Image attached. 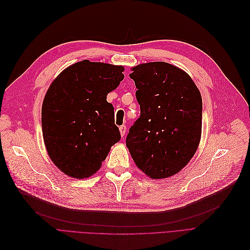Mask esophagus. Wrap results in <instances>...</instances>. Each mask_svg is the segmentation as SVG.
Here are the masks:
<instances>
[{
	"instance_id": "obj_1",
	"label": "esophagus",
	"mask_w": 250,
	"mask_h": 250,
	"mask_svg": "<svg viewBox=\"0 0 250 250\" xmlns=\"http://www.w3.org/2000/svg\"><path fill=\"white\" fill-rule=\"evenodd\" d=\"M119 130H120V134H121V136L123 137V136L125 135V133H126V130H127V127H126L125 125H121L120 127H119Z\"/></svg>"
}]
</instances>
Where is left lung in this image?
<instances>
[{
    "label": "left lung",
    "mask_w": 250,
    "mask_h": 250,
    "mask_svg": "<svg viewBox=\"0 0 250 250\" xmlns=\"http://www.w3.org/2000/svg\"><path fill=\"white\" fill-rule=\"evenodd\" d=\"M140 117L130 127L126 146L137 167L152 179L179 172L200 141L203 101L190 76L165 62L132 68Z\"/></svg>",
    "instance_id": "obj_1"
}]
</instances>
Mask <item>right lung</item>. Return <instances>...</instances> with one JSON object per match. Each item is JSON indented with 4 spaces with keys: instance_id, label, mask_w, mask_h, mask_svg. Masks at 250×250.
I'll return each mask as SVG.
<instances>
[{
    "instance_id": "obj_1",
    "label": "right lung",
    "mask_w": 250,
    "mask_h": 250,
    "mask_svg": "<svg viewBox=\"0 0 250 250\" xmlns=\"http://www.w3.org/2000/svg\"><path fill=\"white\" fill-rule=\"evenodd\" d=\"M124 67L83 60L66 68L47 89L42 108V136L53 163L82 179L96 173L121 139L108 93Z\"/></svg>"
}]
</instances>
